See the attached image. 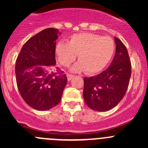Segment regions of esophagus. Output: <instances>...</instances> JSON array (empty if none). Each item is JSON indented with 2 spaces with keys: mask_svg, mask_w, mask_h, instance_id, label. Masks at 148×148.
Segmentation results:
<instances>
[{
  "mask_svg": "<svg viewBox=\"0 0 148 148\" xmlns=\"http://www.w3.org/2000/svg\"><path fill=\"white\" fill-rule=\"evenodd\" d=\"M67 79H68V81H71L73 78H74V76L72 75V74H67Z\"/></svg>",
  "mask_w": 148,
  "mask_h": 148,
  "instance_id": "obj_1",
  "label": "esophagus"
}]
</instances>
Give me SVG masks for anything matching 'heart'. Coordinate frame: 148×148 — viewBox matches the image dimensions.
Masks as SVG:
<instances>
[{"label": "heart", "mask_w": 148, "mask_h": 148, "mask_svg": "<svg viewBox=\"0 0 148 148\" xmlns=\"http://www.w3.org/2000/svg\"><path fill=\"white\" fill-rule=\"evenodd\" d=\"M115 50L112 38L92 33L74 34L67 43L60 41L55 48L58 61L64 66H69L78 56L79 62L71 71L95 74L102 70L110 62Z\"/></svg>", "instance_id": "b5f03b06"}]
</instances>
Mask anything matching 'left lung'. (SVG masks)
<instances>
[{"label":"left lung","instance_id":"obj_1","mask_svg":"<svg viewBox=\"0 0 148 148\" xmlns=\"http://www.w3.org/2000/svg\"><path fill=\"white\" fill-rule=\"evenodd\" d=\"M116 52L110 66L97 76L85 77L83 97L86 105L98 112L114 108L125 96L131 77V63L123 43L114 37Z\"/></svg>","mask_w":148,"mask_h":148}]
</instances>
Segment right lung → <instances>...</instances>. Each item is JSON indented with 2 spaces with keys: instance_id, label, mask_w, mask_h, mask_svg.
Segmentation results:
<instances>
[{
  "instance_id": "add662e5",
  "label": "right lung",
  "mask_w": 148,
  "mask_h": 148,
  "mask_svg": "<svg viewBox=\"0 0 148 148\" xmlns=\"http://www.w3.org/2000/svg\"><path fill=\"white\" fill-rule=\"evenodd\" d=\"M58 29L46 28L28 40L16 62L18 89L28 105L46 111L57 105L67 83L63 71L56 66L55 48Z\"/></svg>"
}]
</instances>
